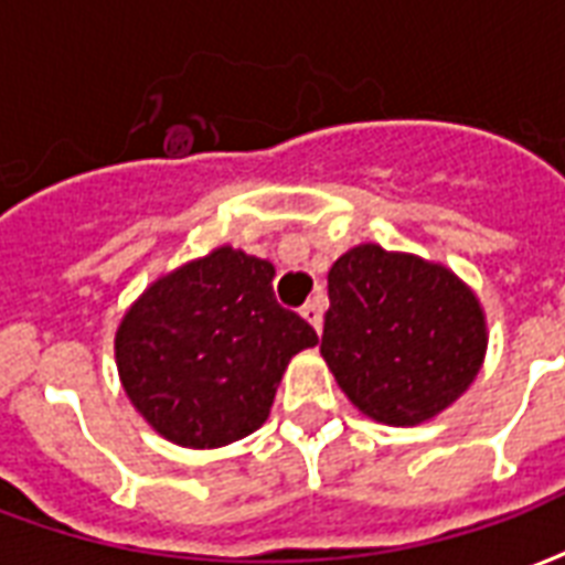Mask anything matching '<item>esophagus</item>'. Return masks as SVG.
Listing matches in <instances>:
<instances>
[{
  "instance_id": "1",
  "label": "esophagus",
  "mask_w": 565,
  "mask_h": 565,
  "mask_svg": "<svg viewBox=\"0 0 565 565\" xmlns=\"http://www.w3.org/2000/svg\"><path fill=\"white\" fill-rule=\"evenodd\" d=\"M301 317L311 322L313 331L320 334V329H322V299L305 301V305H301Z\"/></svg>"
}]
</instances>
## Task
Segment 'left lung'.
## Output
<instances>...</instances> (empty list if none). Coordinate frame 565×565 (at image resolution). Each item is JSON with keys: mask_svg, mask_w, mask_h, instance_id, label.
I'll return each instance as SVG.
<instances>
[{"mask_svg": "<svg viewBox=\"0 0 565 565\" xmlns=\"http://www.w3.org/2000/svg\"><path fill=\"white\" fill-rule=\"evenodd\" d=\"M329 301L322 359L376 424L433 420L483 367V305L445 264L361 243L329 269Z\"/></svg>", "mask_w": 565, "mask_h": 565, "instance_id": "8db88e82", "label": "left lung"}]
</instances>
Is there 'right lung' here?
Masks as SVG:
<instances>
[{
    "label": "right lung",
    "mask_w": 565,
    "mask_h": 565,
    "mask_svg": "<svg viewBox=\"0 0 565 565\" xmlns=\"http://www.w3.org/2000/svg\"><path fill=\"white\" fill-rule=\"evenodd\" d=\"M275 266L234 245L159 275L115 331L132 408L171 445L213 450L260 429L317 331L275 301Z\"/></svg>",
    "instance_id": "1"
}]
</instances>
